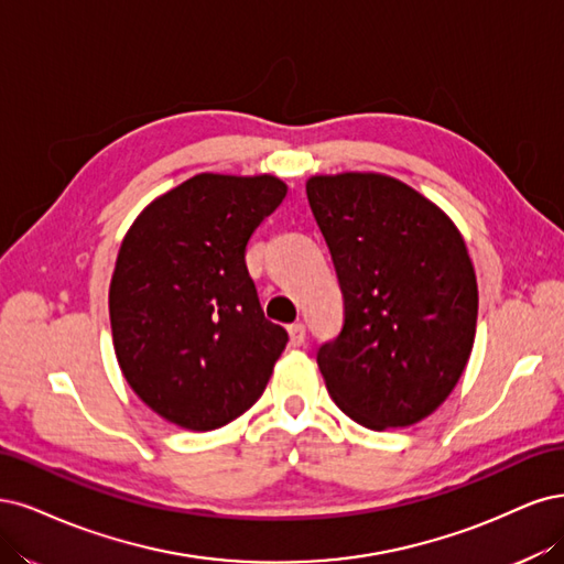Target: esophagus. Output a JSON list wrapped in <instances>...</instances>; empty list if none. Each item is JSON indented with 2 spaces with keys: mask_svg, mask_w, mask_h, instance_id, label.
Returning <instances> with one entry per match:
<instances>
[{
  "mask_svg": "<svg viewBox=\"0 0 564 564\" xmlns=\"http://www.w3.org/2000/svg\"><path fill=\"white\" fill-rule=\"evenodd\" d=\"M288 335H290V344H293V347H302L304 339H306L304 323H293V325H290Z\"/></svg>",
  "mask_w": 564,
  "mask_h": 564,
  "instance_id": "34e87169",
  "label": "esophagus"
}]
</instances>
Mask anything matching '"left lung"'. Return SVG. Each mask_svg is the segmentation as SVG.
<instances>
[{
    "instance_id": "8db88e82",
    "label": "left lung",
    "mask_w": 564,
    "mask_h": 564,
    "mask_svg": "<svg viewBox=\"0 0 564 564\" xmlns=\"http://www.w3.org/2000/svg\"><path fill=\"white\" fill-rule=\"evenodd\" d=\"M306 196L344 297L341 333L316 356L330 398L372 431L426 420L457 387L476 339L464 236L391 175H312Z\"/></svg>"
}]
</instances>
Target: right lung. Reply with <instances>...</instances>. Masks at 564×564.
<instances>
[{
  "instance_id": "obj_1",
  "label": "right lung",
  "mask_w": 564,
  "mask_h": 564,
  "mask_svg": "<svg viewBox=\"0 0 564 564\" xmlns=\"http://www.w3.org/2000/svg\"><path fill=\"white\" fill-rule=\"evenodd\" d=\"M288 194L274 175L198 173L126 231L110 283L119 368L140 401L189 431L256 405L288 333L264 318L246 246Z\"/></svg>"
}]
</instances>
